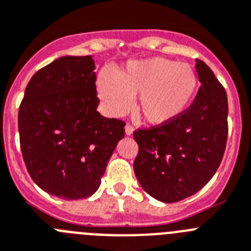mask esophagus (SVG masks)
<instances>
[{
	"label": "esophagus",
	"instance_id": "34e87169",
	"mask_svg": "<svg viewBox=\"0 0 251 251\" xmlns=\"http://www.w3.org/2000/svg\"><path fill=\"white\" fill-rule=\"evenodd\" d=\"M125 134L127 135V136H130V135L134 134V127L131 125H126L125 126Z\"/></svg>",
	"mask_w": 251,
	"mask_h": 251
}]
</instances>
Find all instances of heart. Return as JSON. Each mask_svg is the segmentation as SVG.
Segmentation results:
<instances>
[{"label":"heart","instance_id":"1","mask_svg":"<svg viewBox=\"0 0 251 251\" xmlns=\"http://www.w3.org/2000/svg\"><path fill=\"white\" fill-rule=\"evenodd\" d=\"M193 66L164 57L130 61L116 75L99 74L96 87L107 112L124 115L136 98L135 110L145 123L161 126L179 119L198 91Z\"/></svg>","mask_w":251,"mask_h":251}]
</instances>
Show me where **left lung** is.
I'll return each instance as SVG.
<instances>
[{"label":"left lung","instance_id":"8db88e82","mask_svg":"<svg viewBox=\"0 0 251 251\" xmlns=\"http://www.w3.org/2000/svg\"><path fill=\"white\" fill-rule=\"evenodd\" d=\"M201 86L190 107L175 121L137 130L136 179L162 202H176L201 190L218 170L227 140V98L204 61L196 60Z\"/></svg>","mask_w":251,"mask_h":251}]
</instances>
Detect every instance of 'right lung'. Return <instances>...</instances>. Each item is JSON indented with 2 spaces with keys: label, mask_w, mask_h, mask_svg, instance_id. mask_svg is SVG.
<instances>
[{
  "label": "right lung",
  "mask_w": 251,
  "mask_h": 251,
  "mask_svg": "<svg viewBox=\"0 0 251 251\" xmlns=\"http://www.w3.org/2000/svg\"><path fill=\"white\" fill-rule=\"evenodd\" d=\"M92 56H64L38 70L19 110L22 156L33 181L65 200L96 193L125 123L98 111Z\"/></svg>",
  "instance_id": "add662e5"
}]
</instances>
